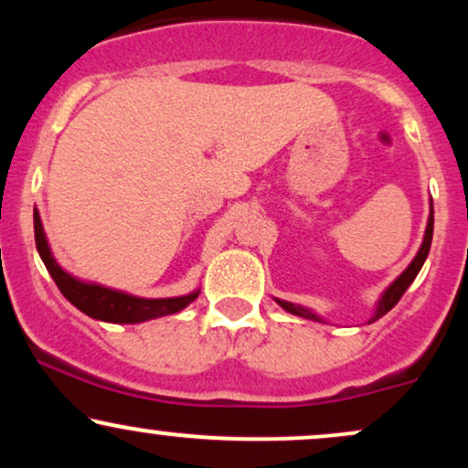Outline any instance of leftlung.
Masks as SVG:
<instances>
[{
  "mask_svg": "<svg viewBox=\"0 0 468 468\" xmlns=\"http://www.w3.org/2000/svg\"><path fill=\"white\" fill-rule=\"evenodd\" d=\"M431 238H433V208H431V216H429L427 230H424V239H422L420 250H418V255L413 257L411 264L407 266V271L402 272V275L396 279V282L391 283L388 290H385L383 297H380V302H378V308H376V313L372 316V321L380 319V316H383V314H388L389 310L400 302V297H402V294H405V290L411 286V282H413V279H416L418 272H420L424 260H427L429 249H431ZM277 303L282 305L283 310H288V313H292V314H297V316H303V319L321 321L319 316H316L314 313H310L308 308H302V305H294V303H290V302H282V299H277ZM372 321H369V324H372Z\"/></svg>",
  "mask_w": 468,
  "mask_h": 468,
  "instance_id": "1",
  "label": "left lung"
}]
</instances>
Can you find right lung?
<instances>
[{"instance_id":"obj_1","label":"right lung","mask_w":468,"mask_h":468,"mask_svg":"<svg viewBox=\"0 0 468 468\" xmlns=\"http://www.w3.org/2000/svg\"><path fill=\"white\" fill-rule=\"evenodd\" d=\"M35 244L39 250L41 260L55 279L57 288L61 290L63 297L69 303L77 305L80 313H85L92 319L107 321V324H141V321L155 319V316L174 314L186 308L191 302H196L197 290L185 297H171V299H143L132 297L127 292H118V290L96 286V283L79 282L77 277L68 275L61 266L57 264L52 257L50 246H48L44 227H41V218L35 208Z\"/></svg>"}]
</instances>
